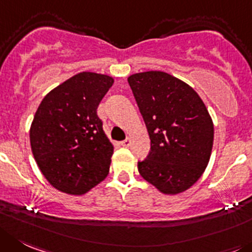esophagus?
I'll use <instances>...</instances> for the list:
<instances>
[{
    "label": "esophagus",
    "instance_id": "esophagus-1",
    "mask_svg": "<svg viewBox=\"0 0 252 252\" xmlns=\"http://www.w3.org/2000/svg\"><path fill=\"white\" fill-rule=\"evenodd\" d=\"M130 143H131V139H130V138H126V140H123V142H121V144L123 145V147L128 148L129 145H130Z\"/></svg>",
    "mask_w": 252,
    "mask_h": 252
}]
</instances>
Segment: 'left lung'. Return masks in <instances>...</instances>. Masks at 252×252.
Returning a JSON list of instances; mask_svg holds the SVG:
<instances>
[{"label":"left lung","mask_w":252,"mask_h":252,"mask_svg":"<svg viewBox=\"0 0 252 252\" xmlns=\"http://www.w3.org/2000/svg\"><path fill=\"white\" fill-rule=\"evenodd\" d=\"M150 138L142 178L161 194L176 195L199 180L210 160L214 124L199 94L160 70L128 77Z\"/></svg>","instance_id":"left-lung-1"}]
</instances>
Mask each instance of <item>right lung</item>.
I'll use <instances>...</instances> for the list:
<instances>
[{
	"mask_svg": "<svg viewBox=\"0 0 252 252\" xmlns=\"http://www.w3.org/2000/svg\"><path fill=\"white\" fill-rule=\"evenodd\" d=\"M114 79L82 72L42 99L30 129L32 154L47 182L60 191L83 195L105 179L114 147L97 108Z\"/></svg>",
	"mask_w": 252,
	"mask_h": 252,
	"instance_id": "add662e5",
	"label": "right lung"
}]
</instances>
